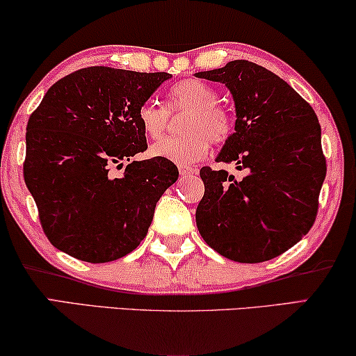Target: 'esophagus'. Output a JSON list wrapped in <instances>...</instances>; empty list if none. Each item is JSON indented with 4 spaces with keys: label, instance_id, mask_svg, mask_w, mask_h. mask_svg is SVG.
Here are the masks:
<instances>
[{
    "label": "esophagus",
    "instance_id": "1",
    "mask_svg": "<svg viewBox=\"0 0 356 356\" xmlns=\"http://www.w3.org/2000/svg\"><path fill=\"white\" fill-rule=\"evenodd\" d=\"M178 172H179V175H181V177H191V175L196 173V168L186 167V165H179Z\"/></svg>",
    "mask_w": 356,
    "mask_h": 356
}]
</instances>
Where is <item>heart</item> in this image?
<instances>
[{"instance_id": "obj_1", "label": "heart", "mask_w": 356, "mask_h": 356, "mask_svg": "<svg viewBox=\"0 0 356 356\" xmlns=\"http://www.w3.org/2000/svg\"><path fill=\"white\" fill-rule=\"evenodd\" d=\"M168 110L152 100L138 108V123L149 139H160L168 126L170 113L186 111L181 120L183 136L167 138L150 145L152 157L178 165H191L209 154L211 140L225 143L235 131V115L218 102V90L202 79H184L167 94Z\"/></svg>"}]
</instances>
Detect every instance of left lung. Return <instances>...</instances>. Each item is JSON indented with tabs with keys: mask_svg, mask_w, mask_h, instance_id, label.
Wrapping results in <instances>:
<instances>
[{
	"mask_svg": "<svg viewBox=\"0 0 356 356\" xmlns=\"http://www.w3.org/2000/svg\"><path fill=\"white\" fill-rule=\"evenodd\" d=\"M196 77L230 89L235 133L217 162L248 170L236 181L225 170L201 168L197 230L227 259L246 264L274 259L296 245L318 216L327 172L318 116L298 92L256 63L230 61Z\"/></svg>",
	"mask_w": 356,
	"mask_h": 356,
	"instance_id": "obj_1",
	"label": "left lung"
}]
</instances>
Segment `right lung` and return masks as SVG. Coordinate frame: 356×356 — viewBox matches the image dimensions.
I'll return each instance as SVG.
<instances>
[{
  "label": "right lung",
  "mask_w": 356,
  "mask_h": 356,
  "mask_svg": "<svg viewBox=\"0 0 356 356\" xmlns=\"http://www.w3.org/2000/svg\"><path fill=\"white\" fill-rule=\"evenodd\" d=\"M167 72L90 66L55 82L27 123L24 181L48 240L76 259H120L147 235L157 201L178 179L147 150L138 108ZM129 161L121 177L111 173Z\"/></svg>",
  "instance_id": "right-lung-1"
}]
</instances>
